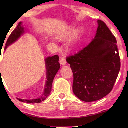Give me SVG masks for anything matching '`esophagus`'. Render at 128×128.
I'll use <instances>...</instances> for the list:
<instances>
[{
	"label": "esophagus",
	"instance_id": "obj_1",
	"mask_svg": "<svg viewBox=\"0 0 128 128\" xmlns=\"http://www.w3.org/2000/svg\"><path fill=\"white\" fill-rule=\"evenodd\" d=\"M59 62L60 64H62V65H64L66 64V60L65 58H61L60 59V60H59Z\"/></svg>",
	"mask_w": 128,
	"mask_h": 128
}]
</instances>
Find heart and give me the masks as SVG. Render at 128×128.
I'll return each mask as SVG.
<instances>
[{"label": "heart", "instance_id": "1", "mask_svg": "<svg viewBox=\"0 0 128 128\" xmlns=\"http://www.w3.org/2000/svg\"><path fill=\"white\" fill-rule=\"evenodd\" d=\"M80 31H81V30H80V28H78V30H76L74 31V36H78V35L80 33ZM72 31H73V29L71 28L70 30L68 31V32L66 33V34H64V36H61V38H65L66 36H68V35L70 34V33H71L72 32Z\"/></svg>", "mask_w": 128, "mask_h": 128}]
</instances>
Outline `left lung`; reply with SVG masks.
Here are the masks:
<instances>
[{"label":"left lung","mask_w":128,"mask_h":128,"mask_svg":"<svg viewBox=\"0 0 128 128\" xmlns=\"http://www.w3.org/2000/svg\"><path fill=\"white\" fill-rule=\"evenodd\" d=\"M94 40L66 61L73 73V91L85 102L99 100L112 90L120 68L116 40L104 22L98 20Z\"/></svg>","instance_id":"obj_1"}]
</instances>
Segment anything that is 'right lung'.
I'll use <instances>...</instances> for the list:
<instances>
[{"instance_id": "obj_1", "label": "right lung", "mask_w": 128, "mask_h": 128, "mask_svg": "<svg viewBox=\"0 0 128 128\" xmlns=\"http://www.w3.org/2000/svg\"><path fill=\"white\" fill-rule=\"evenodd\" d=\"M24 32V28L22 27V22H19L17 27L14 30V31L10 35L9 37L6 42V46L4 50L10 44L15 42L20 37L22 33ZM46 66L47 69V81L45 87V90L44 94L39 98L34 100H22L17 98L19 101L26 103H40L44 101L50 95L52 90V82L54 79L56 74L59 69H60V65L59 63V56L56 55L52 57H49L45 59Z\"/></svg>"}]
</instances>
